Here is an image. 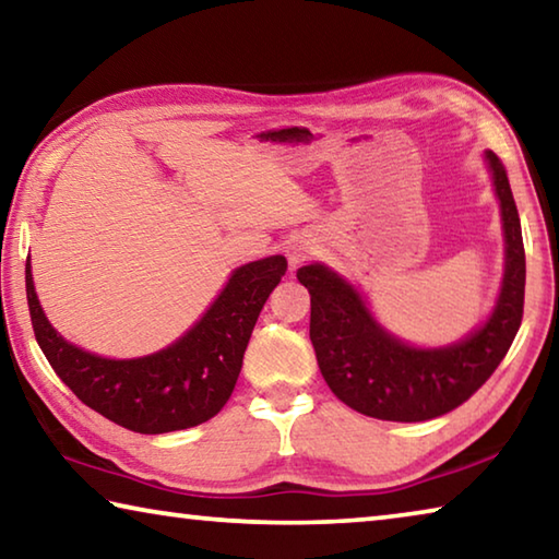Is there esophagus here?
<instances>
[{"label":"esophagus","instance_id":"34e87169","mask_svg":"<svg viewBox=\"0 0 559 559\" xmlns=\"http://www.w3.org/2000/svg\"><path fill=\"white\" fill-rule=\"evenodd\" d=\"M308 253H310V251L306 249V246H300V249H293V251H290V266H298V263L306 261Z\"/></svg>","mask_w":559,"mask_h":559}]
</instances>
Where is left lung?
<instances>
[{"instance_id":"8db88e82","label":"left lung","mask_w":559,"mask_h":559,"mask_svg":"<svg viewBox=\"0 0 559 559\" xmlns=\"http://www.w3.org/2000/svg\"><path fill=\"white\" fill-rule=\"evenodd\" d=\"M506 229V276L488 323L468 340L416 349L374 323L353 286L320 263L302 266L310 293V340L318 367L340 402L384 421H427L471 400L513 345L523 323L525 246L518 206L500 159L488 153Z\"/></svg>"}]
</instances>
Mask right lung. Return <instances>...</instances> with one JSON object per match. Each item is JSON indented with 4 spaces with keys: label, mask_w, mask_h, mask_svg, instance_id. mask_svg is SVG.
Segmentation results:
<instances>
[{
    "label": "right lung",
    "mask_w": 559,
    "mask_h": 559,
    "mask_svg": "<svg viewBox=\"0 0 559 559\" xmlns=\"http://www.w3.org/2000/svg\"><path fill=\"white\" fill-rule=\"evenodd\" d=\"M283 257L246 263L204 318L175 345L140 359H106L69 345L49 325L26 263V300L36 343L79 400L138 433L197 427L229 402L263 302L286 276Z\"/></svg>",
    "instance_id": "1"
}]
</instances>
